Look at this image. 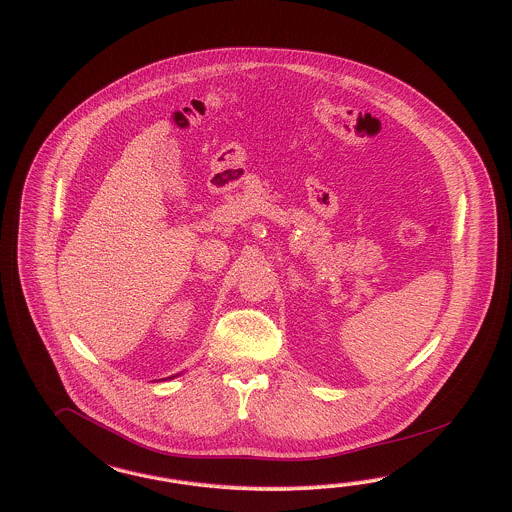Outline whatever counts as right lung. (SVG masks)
Listing matches in <instances>:
<instances>
[{"label":"right lung","instance_id":"right-lung-1","mask_svg":"<svg viewBox=\"0 0 512 512\" xmlns=\"http://www.w3.org/2000/svg\"><path fill=\"white\" fill-rule=\"evenodd\" d=\"M167 379H175V375H173V377H167Z\"/></svg>","mask_w":512,"mask_h":512}]
</instances>
